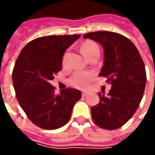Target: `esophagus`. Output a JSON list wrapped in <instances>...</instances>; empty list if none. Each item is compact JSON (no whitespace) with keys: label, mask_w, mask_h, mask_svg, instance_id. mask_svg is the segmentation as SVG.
I'll return each instance as SVG.
<instances>
[{"label":"esophagus","mask_w":155,"mask_h":155,"mask_svg":"<svg viewBox=\"0 0 155 155\" xmlns=\"http://www.w3.org/2000/svg\"><path fill=\"white\" fill-rule=\"evenodd\" d=\"M88 94H89V92H87V91H83V92H82V96H83V97L87 96Z\"/></svg>","instance_id":"34e87169"}]
</instances>
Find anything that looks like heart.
<instances>
[{
	"mask_svg": "<svg viewBox=\"0 0 155 155\" xmlns=\"http://www.w3.org/2000/svg\"><path fill=\"white\" fill-rule=\"evenodd\" d=\"M81 52L84 56L91 54V52L95 51H99L98 45L93 41H85L81 45ZM94 74L93 72L89 71H74L71 76L69 78V83L74 87L84 89L90 84L91 81L94 80Z\"/></svg>",
	"mask_w": 155,
	"mask_h": 155,
	"instance_id": "1",
	"label": "heart"
}]
</instances>
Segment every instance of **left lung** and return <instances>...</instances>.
I'll return each mask as SVG.
<instances>
[{
  "mask_svg": "<svg viewBox=\"0 0 155 155\" xmlns=\"http://www.w3.org/2000/svg\"><path fill=\"white\" fill-rule=\"evenodd\" d=\"M103 46L104 61L100 76L107 78L111 89L99 93L100 103L91 108L94 124L104 130L123 126L140 105L146 84V71L140 52L130 39L110 31L83 35Z\"/></svg>",
  "mask_w": 155,
  "mask_h": 155,
  "instance_id": "8db88e82",
  "label": "left lung"
}]
</instances>
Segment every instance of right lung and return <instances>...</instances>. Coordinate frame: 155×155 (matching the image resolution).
Listing matches in <instances>:
<instances>
[{
    "label": "right lung",
    "mask_w": 155,
    "mask_h": 155,
    "mask_svg": "<svg viewBox=\"0 0 155 155\" xmlns=\"http://www.w3.org/2000/svg\"><path fill=\"white\" fill-rule=\"evenodd\" d=\"M80 35H48L33 40L22 49L12 71L16 99L29 120L44 130H56L70 120L81 98L75 89L54 94L50 81L61 71L64 51Z\"/></svg>",
    "instance_id": "1"
}]
</instances>
